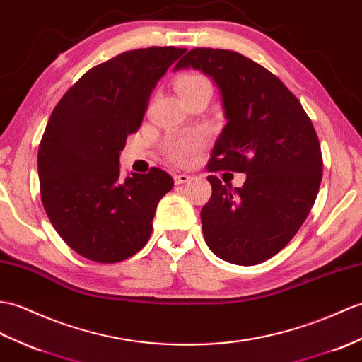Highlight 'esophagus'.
<instances>
[{"instance_id": "1", "label": "esophagus", "mask_w": 362, "mask_h": 362, "mask_svg": "<svg viewBox=\"0 0 362 362\" xmlns=\"http://www.w3.org/2000/svg\"><path fill=\"white\" fill-rule=\"evenodd\" d=\"M192 177L191 175H188V174H175L174 175V182H175V185H182V183H187V182H189Z\"/></svg>"}]
</instances>
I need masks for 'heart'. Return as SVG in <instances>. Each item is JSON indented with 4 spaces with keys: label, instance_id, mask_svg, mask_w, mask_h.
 Instances as JSON below:
<instances>
[{
    "label": "heart",
    "instance_id": "1",
    "mask_svg": "<svg viewBox=\"0 0 362 362\" xmlns=\"http://www.w3.org/2000/svg\"><path fill=\"white\" fill-rule=\"evenodd\" d=\"M175 88H177V92L183 98L194 94V92L199 89L211 88V85H209V81L205 75L197 74V72H188V74L180 75L177 81H175ZM205 143H206L205 132H200V131L189 132V134H185V136L168 140L165 143V154L168 158H171V160L175 163L188 165L194 160L199 149L204 148Z\"/></svg>",
    "mask_w": 362,
    "mask_h": 362
}]
</instances>
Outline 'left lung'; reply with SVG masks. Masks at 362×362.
I'll return each mask as SVG.
<instances>
[{
	"instance_id": "1",
	"label": "left lung",
	"mask_w": 362,
	"mask_h": 362,
	"mask_svg": "<svg viewBox=\"0 0 362 362\" xmlns=\"http://www.w3.org/2000/svg\"><path fill=\"white\" fill-rule=\"evenodd\" d=\"M196 67L222 94L225 124L208 173H245L242 188L208 175L204 236L226 262L256 265L295 238L322 180L317 134L296 95L264 66L234 50L196 47L174 69Z\"/></svg>"
}]
</instances>
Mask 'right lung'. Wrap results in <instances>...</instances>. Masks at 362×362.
<instances>
[{
  "mask_svg": "<svg viewBox=\"0 0 362 362\" xmlns=\"http://www.w3.org/2000/svg\"><path fill=\"white\" fill-rule=\"evenodd\" d=\"M187 49H134L94 66L54 107L38 148L41 202L75 253L100 264L146 245L158 202L174 180L160 168L120 177L119 157L137 132L157 81Z\"/></svg>",
  "mask_w": 362,
  "mask_h": 362,
  "instance_id": "add662e5",
  "label": "right lung"
}]
</instances>
